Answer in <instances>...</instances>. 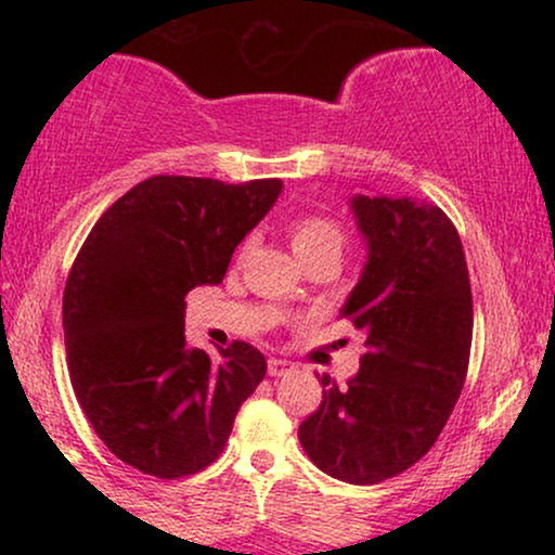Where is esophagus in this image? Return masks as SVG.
I'll use <instances>...</instances> for the list:
<instances>
[{"mask_svg": "<svg viewBox=\"0 0 555 555\" xmlns=\"http://www.w3.org/2000/svg\"><path fill=\"white\" fill-rule=\"evenodd\" d=\"M292 371H295V362L282 358L269 360V375H273V378H282V375H289Z\"/></svg>", "mask_w": 555, "mask_h": 555, "instance_id": "obj_1", "label": "esophagus"}]
</instances>
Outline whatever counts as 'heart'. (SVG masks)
<instances>
[{
    "label": "heart",
    "mask_w": 555,
    "mask_h": 555,
    "mask_svg": "<svg viewBox=\"0 0 555 555\" xmlns=\"http://www.w3.org/2000/svg\"><path fill=\"white\" fill-rule=\"evenodd\" d=\"M289 237L292 247H295V253L302 263L323 256L339 260L344 245H347V232H344V227L334 219V216L326 214H299L297 219H292ZM247 245H250V242H245L242 250H245Z\"/></svg>",
    "instance_id": "1"
}]
</instances>
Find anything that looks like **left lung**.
Segmentation results:
<instances>
[{
	"label": "left lung",
	"instance_id": "obj_1",
	"mask_svg": "<svg viewBox=\"0 0 555 555\" xmlns=\"http://www.w3.org/2000/svg\"><path fill=\"white\" fill-rule=\"evenodd\" d=\"M367 263L341 308L365 334L347 386L323 373L299 425L318 469L373 486L423 460L460 399L473 347V289L456 227L410 197H352Z\"/></svg>",
	"mask_w": 555,
	"mask_h": 555
}]
</instances>
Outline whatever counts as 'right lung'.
Listing matches in <instances>:
<instances>
[{"instance_id":"obj_1","label":"right lung","mask_w":555,"mask_h":555,"mask_svg":"<svg viewBox=\"0 0 555 555\" xmlns=\"http://www.w3.org/2000/svg\"><path fill=\"white\" fill-rule=\"evenodd\" d=\"M279 193V180L156 175L82 242L62 299L69 380L95 436L140 473L177 480L206 469L263 380L253 344L232 341L216 360L188 349L184 295L224 279Z\"/></svg>"}]
</instances>
